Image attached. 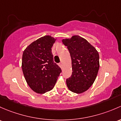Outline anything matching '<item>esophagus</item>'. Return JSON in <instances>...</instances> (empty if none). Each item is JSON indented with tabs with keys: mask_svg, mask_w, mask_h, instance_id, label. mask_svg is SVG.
Masks as SVG:
<instances>
[{
	"mask_svg": "<svg viewBox=\"0 0 121 121\" xmlns=\"http://www.w3.org/2000/svg\"><path fill=\"white\" fill-rule=\"evenodd\" d=\"M59 66L61 68H62V63H59Z\"/></svg>",
	"mask_w": 121,
	"mask_h": 121,
	"instance_id": "1",
	"label": "esophagus"
}]
</instances>
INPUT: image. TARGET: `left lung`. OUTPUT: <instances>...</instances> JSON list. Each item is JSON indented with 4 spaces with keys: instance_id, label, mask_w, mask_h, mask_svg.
I'll return each instance as SVG.
<instances>
[{
    "instance_id": "8db88e82",
    "label": "left lung",
    "mask_w": 121,
    "mask_h": 121,
    "mask_svg": "<svg viewBox=\"0 0 121 121\" xmlns=\"http://www.w3.org/2000/svg\"><path fill=\"white\" fill-rule=\"evenodd\" d=\"M72 59V74L66 80L69 90L80 94L86 91L94 83L99 68L97 51L84 38L73 35L62 39Z\"/></svg>"
}]
</instances>
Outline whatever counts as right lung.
<instances>
[{
	"mask_svg": "<svg viewBox=\"0 0 121 121\" xmlns=\"http://www.w3.org/2000/svg\"><path fill=\"white\" fill-rule=\"evenodd\" d=\"M56 39L45 35L32 42L24 51L22 70L30 87L43 94L54 87L61 69L53 62L51 48Z\"/></svg>",
	"mask_w": 121,
	"mask_h": 121,
	"instance_id": "add662e5",
	"label": "right lung"
}]
</instances>
